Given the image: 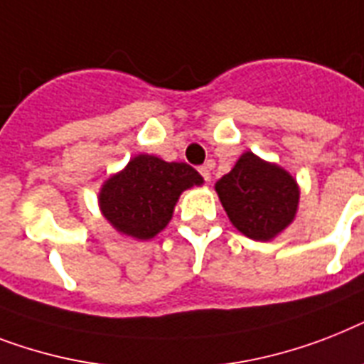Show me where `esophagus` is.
Returning <instances> with one entry per match:
<instances>
[{"label": "esophagus", "instance_id": "esophagus-1", "mask_svg": "<svg viewBox=\"0 0 364 364\" xmlns=\"http://www.w3.org/2000/svg\"><path fill=\"white\" fill-rule=\"evenodd\" d=\"M198 172H200V176H202L205 181H211V164H203V166L198 168Z\"/></svg>", "mask_w": 364, "mask_h": 364}]
</instances>
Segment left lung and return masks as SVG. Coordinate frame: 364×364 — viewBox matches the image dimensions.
<instances>
[{
    "mask_svg": "<svg viewBox=\"0 0 364 364\" xmlns=\"http://www.w3.org/2000/svg\"><path fill=\"white\" fill-rule=\"evenodd\" d=\"M230 223L254 241H271L294 223L299 185L279 164L247 151L215 185Z\"/></svg>",
    "mask_w": 364,
    "mask_h": 364,
    "instance_id": "8db88e82",
    "label": "left lung"
}]
</instances>
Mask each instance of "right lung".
Here are the masks:
<instances>
[{
	"label": "right lung",
	"mask_w": 364,
	"mask_h": 364,
	"mask_svg": "<svg viewBox=\"0 0 364 364\" xmlns=\"http://www.w3.org/2000/svg\"><path fill=\"white\" fill-rule=\"evenodd\" d=\"M202 183V176L185 162L136 155L121 172L106 179L99 205L117 232L147 241L166 228L181 192Z\"/></svg>",
	"instance_id": "1"
}]
</instances>
